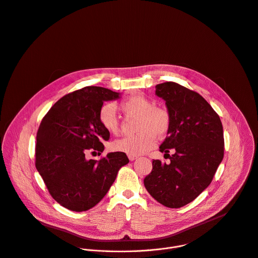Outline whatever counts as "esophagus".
Here are the masks:
<instances>
[{"mask_svg":"<svg viewBox=\"0 0 258 258\" xmlns=\"http://www.w3.org/2000/svg\"><path fill=\"white\" fill-rule=\"evenodd\" d=\"M128 158L130 161H134L135 159L138 158V156H134V155H128Z\"/></svg>","mask_w":258,"mask_h":258,"instance_id":"34e87169","label":"esophagus"}]
</instances>
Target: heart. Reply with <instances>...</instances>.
Segmentation results:
<instances>
[{
  "label": "heart",
  "mask_w": 258,
  "mask_h": 258,
  "mask_svg": "<svg viewBox=\"0 0 258 258\" xmlns=\"http://www.w3.org/2000/svg\"><path fill=\"white\" fill-rule=\"evenodd\" d=\"M120 110L127 116L137 117L135 136L116 140L113 149L127 155H141L151 150L157 136L164 137L171 127V115L165 108L155 107L154 103L141 95L131 96L119 103ZM99 122L111 135H118L120 123L115 107L105 104L99 111Z\"/></svg>",
  "instance_id": "obj_1"
}]
</instances>
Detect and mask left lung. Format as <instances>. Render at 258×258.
Here are the masks:
<instances>
[{
  "mask_svg": "<svg viewBox=\"0 0 258 258\" xmlns=\"http://www.w3.org/2000/svg\"><path fill=\"white\" fill-rule=\"evenodd\" d=\"M155 88L171 115L168 136L159 147L170 162L153 160L144 185L159 203L180 208L211 183L224 155L223 127L217 113L198 93L174 82Z\"/></svg>",
  "mask_w": 258,
  "mask_h": 258,
  "instance_id": "left-lung-1",
  "label": "left lung"
}]
</instances>
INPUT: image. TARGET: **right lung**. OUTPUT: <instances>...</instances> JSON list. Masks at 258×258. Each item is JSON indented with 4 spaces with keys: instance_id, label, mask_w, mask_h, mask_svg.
<instances>
[{
    "instance_id": "add662e5",
    "label": "right lung",
    "mask_w": 258,
    "mask_h": 258,
    "mask_svg": "<svg viewBox=\"0 0 258 258\" xmlns=\"http://www.w3.org/2000/svg\"><path fill=\"white\" fill-rule=\"evenodd\" d=\"M120 97L103 87H85L56 102L40 124L36 168L52 197L69 210L94 207L129 162L122 152L108 153L100 160L86 157L89 150L99 155L104 151L102 142L110 134L99 122V111L105 101Z\"/></svg>"
}]
</instances>
